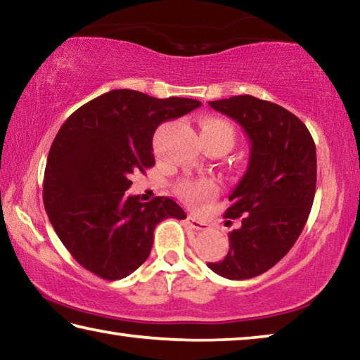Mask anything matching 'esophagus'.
I'll return each instance as SVG.
<instances>
[{
	"mask_svg": "<svg viewBox=\"0 0 360 360\" xmlns=\"http://www.w3.org/2000/svg\"><path fill=\"white\" fill-rule=\"evenodd\" d=\"M187 222H188V225H191V227L195 229V230H205V229H208V224L203 222V221H200V219H197L195 216H188V217H187Z\"/></svg>",
	"mask_w": 360,
	"mask_h": 360,
	"instance_id": "34e87169",
	"label": "esophagus"
}]
</instances>
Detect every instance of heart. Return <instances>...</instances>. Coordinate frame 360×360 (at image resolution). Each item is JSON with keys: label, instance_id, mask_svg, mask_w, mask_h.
<instances>
[{"label": "heart", "instance_id": "b5f03b06", "mask_svg": "<svg viewBox=\"0 0 360 360\" xmlns=\"http://www.w3.org/2000/svg\"><path fill=\"white\" fill-rule=\"evenodd\" d=\"M202 131L214 133V135H222L233 144V127H231L227 120L217 119V117H206L202 122ZM179 197L184 198L187 203L191 205H202L206 200L212 198L217 192V184L210 178H200V179H184L176 186Z\"/></svg>", "mask_w": 360, "mask_h": 360}]
</instances>
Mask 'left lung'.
Instances as JSON below:
<instances>
[{
    "label": "left lung",
    "instance_id": "obj_1",
    "mask_svg": "<svg viewBox=\"0 0 360 360\" xmlns=\"http://www.w3.org/2000/svg\"><path fill=\"white\" fill-rule=\"evenodd\" d=\"M251 139L246 174L229 197L225 217H241L229 233L227 257L208 264L227 279L259 276L295 245L316 192V146L303 122L283 106L251 95L210 101Z\"/></svg>",
    "mask_w": 360,
    "mask_h": 360
}]
</instances>
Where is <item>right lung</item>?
<instances>
[{
	"label": "right lung",
	"mask_w": 360,
	"mask_h": 360,
	"mask_svg": "<svg viewBox=\"0 0 360 360\" xmlns=\"http://www.w3.org/2000/svg\"><path fill=\"white\" fill-rule=\"evenodd\" d=\"M202 103L154 98L119 89L66 119L49 150L42 200L53 230L79 265L108 281L131 275L149 257L163 219H186L174 200L127 195L133 173L155 165L152 138L162 122Z\"/></svg>",
	"instance_id": "add662e5"
}]
</instances>
